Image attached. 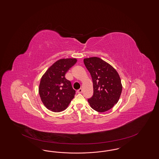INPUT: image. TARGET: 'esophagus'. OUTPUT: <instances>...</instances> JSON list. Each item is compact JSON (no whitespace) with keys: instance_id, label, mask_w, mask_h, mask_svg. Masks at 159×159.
<instances>
[{"instance_id":"obj_1","label":"esophagus","mask_w":159,"mask_h":159,"mask_svg":"<svg viewBox=\"0 0 159 159\" xmlns=\"http://www.w3.org/2000/svg\"><path fill=\"white\" fill-rule=\"evenodd\" d=\"M77 92L78 93H82L83 92V90L82 89H79L77 91Z\"/></svg>"}]
</instances>
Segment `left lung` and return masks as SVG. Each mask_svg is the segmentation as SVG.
Instances as JSON below:
<instances>
[{"label":"left lung","instance_id":"1","mask_svg":"<svg viewBox=\"0 0 159 159\" xmlns=\"http://www.w3.org/2000/svg\"><path fill=\"white\" fill-rule=\"evenodd\" d=\"M93 83V96L88 102L93 109L104 112L111 109L120 97L122 84L115 69L98 57L84 59Z\"/></svg>","mask_w":159,"mask_h":159}]
</instances>
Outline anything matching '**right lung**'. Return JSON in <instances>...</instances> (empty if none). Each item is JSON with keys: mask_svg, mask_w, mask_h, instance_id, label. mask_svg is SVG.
Instances as JSON below:
<instances>
[{"mask_svg": "<svg viewBox=\"0 0 159 159\" xmlns=\"http://www.w3.org/2000/svg\"><path fill=\"white\" fill-rule=\"evenodd\" d=\"M76 61L75 58L57 60L42 77L39 93L48 109L54 112L63 111L74 98L76 92L65 78V74Z\"/></svg>", "mask_w": 159, "mask_h": 159, "instance_id": "right-lung-1", "label": "right lung"}]
</instances>
